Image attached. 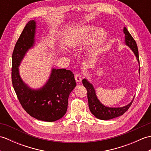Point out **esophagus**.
Returning <instances> with one entry per match:
<instances>
[{
  "label": "esophagus",
  "mask_w": 151,
  "mask_h": 151,
  "mask_svg": "<svg viewBox=\"0 0 151 151\" xmlns=\"http://www.w3.org/2000/svg\"><path fill=\"white\" fill-rule=\"evenodd\" d=\"M75 79L76 82H81L82 81V75L80 74H76L75 75Z\"/></svg>",
  "instance_id": "esophagus-1"
}]
</instances>
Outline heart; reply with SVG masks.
Returning a JSON list of instances; mask_svg holds the SVG:
<instances>
[{
  "instance_id": "heart-1",
  "label": "heart",
  "mask_w": 151,
  "mask_h": 151,
  "mask_svg": "<svg viewBox=\"0 0 151 151\" xmlns=\"http://www.w3.org/2000/svg\"><path fill=\"white\" fill-rule=\"evenodd\" d=\"M95 30V27L89 25L76 28L67 40V45L70 49L77 50L82 49L89 41L87 56L89 60H93L106 40V33L104 30Z\"/></svg>"
}]
</instances>
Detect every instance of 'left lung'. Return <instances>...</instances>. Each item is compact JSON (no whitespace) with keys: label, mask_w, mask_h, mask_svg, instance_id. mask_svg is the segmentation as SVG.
Returning a JSON list of instances; mask_svg holds the SVG:
<instances>
[{"label":"left lung","mask_w":151,"mask_h":151,"mask_svg":"<svg viewBox=\"0 0 151 151\" xmlns=\"http://www.w3.org/2000/svg\"><path fill=\"white\" fill-rule=\"evenodd\" d=\"M123 32L125 34V43L127 45L129 46L135 54L137 58V60L139 63V54H138V49L136 41L134 40L132 36L128 31L126 27H124ZM140 72V69H139ZM82 84L84 87L87 89L88 92V100L89 108L90 110L91 114L94 115L95 116L101 120H109L111 119L121 116L126 112L130 106L132 104V101L125 106L121 108H109L106 107L102 104L100 101L98 100V99L96 96L95 89L93 86L90 84L86 79L82 80Z\"/></svg>","instance_id":"obj_1"}]
</instances>
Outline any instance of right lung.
Wrapping results in <instances>:
<instances>
[{"label": "right lung", "mask_w": 151, "mask_h": 151, "mask_svg": "<svg viewBox=\"0 0 151 151\" xmlns=\"http://www.w3.org/2000/svg\"><path fill=\"white\" fill-rule=\"evenodd\" d=\"M36 22L30 21L24 28L12 54L13 87L22 107L38 120L52 122L65 114L70 93L76 86L73 73L65 69H53L43 88L31 89L22 82L18 67L27 50L34 45Z\"/></svg>", "instance_id": "add662e5"}]
</instances>
